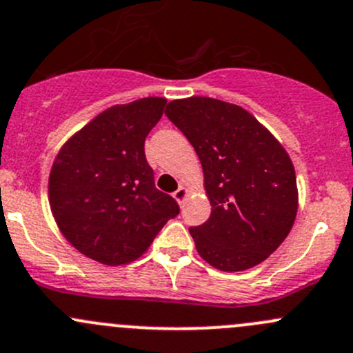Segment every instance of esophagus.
Instances as JSON below:
<instances>
[{
  "instance_id": "obj_1",
  "label": "esophagus",
  "mask_w": 353,
  "mask_h": 353,
  "mask_svg": "<svg viewBox=\"0 0 353 353\" xmlns=\"http://www.w3.org/2000/svg\"><path fill=\"white\" fill-rule=\"evenodd\" d=\"M185 197H187V188H185V187H178L176 190H175V194H173V199H175L178 203H181V202L185 201Z\"/></svg>"
}]
</instances>
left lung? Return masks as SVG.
I'll list each match as a JSON object with an SVG mask.
<instances>
[{
	"label": "left lung",
	"instance_id": "obj_1",
	"mask_svg": "<svg viewBox=\"0 0 353 353\" xmlns=\"http://www.w3.org/2000/svg\"><path fill=\"white\" fill-rule=\"evenodd\" d=\"M166 117L202 163L210 217L190 228L199 255L241 272L281 246L297 214L296 172L282 144L238 105L207 97L173 100Z\"/></svg>",
	"mask_w": 353,
	"mask_h": 353
}]
</instances>
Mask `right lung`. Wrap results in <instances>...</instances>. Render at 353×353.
I'll use <instances>...</instances> for the list:
<instances>
[{
	"label": "right lung",
	"instance_id": "1",
	"mask_svg": "<svg viewBox=\"0 0 353 353\" xmlns=\"http://www.w3.org/2000/svg\"><path fill=\"white\" fill-rule=\"evenodd\" d=\"M166 100L114 105L86 123L57 152L49 203L64 238L103 265H125L150 248L180 207L154 187L144 141Z\"/></svg>",
	"mask_w": 353,
	"mask_h": 353
}]
</instances>
